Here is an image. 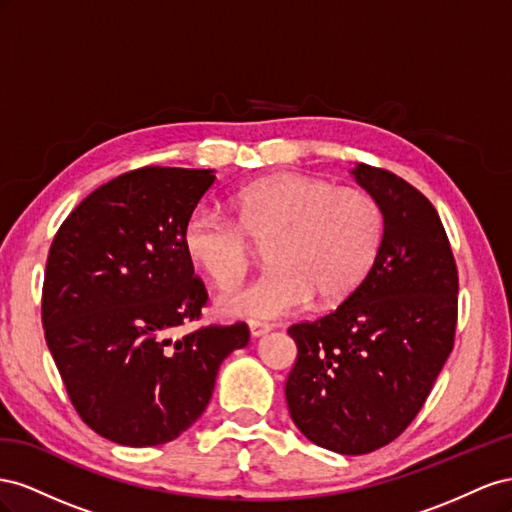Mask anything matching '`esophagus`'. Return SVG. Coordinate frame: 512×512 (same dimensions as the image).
I'll return each instance as SVG.
<instances>
[{"label":"esophagus","mask_w":512,"mask_h":512,"mask_svg":"<svg viewBox=\"0 0 512 512\" xmlns=\"http://www.w3.org/2000/svg\"><path fill=\"white\" fill-rule=\"evenodd\" d=\"M248 330H251L253 337H261V334H266L272 330L270 324H264V321H248Z\"/></svg>","instance_id":"esophagus-1"}]
</instances>
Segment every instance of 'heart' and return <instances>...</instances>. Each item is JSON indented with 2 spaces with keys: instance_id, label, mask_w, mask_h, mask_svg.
<instances>
[{
  "instance_id": "obj_1",
  "label": "heart",
  "mask_w": 512,
  "mask_h": 512,
  "mask_svg": "<svg viewBox=\"0 0 512 512\" xmlns=\"http://www.w3.org/2000/svg\"><path fill=\"white\" fill-rule=\"evenodd\" d=\"M236 221L201 203L188 214L182 244L188 259L218 289L238 285L253 243L268 246L270 270L221 298L229 315L274 319L319 302L347 298L369 274L384 238L377 199L354 186L309 175H276L238 188Z\"/></svg>"
}]
</instances>
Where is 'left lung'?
<instances>
[{
  "label": "left lung",
  "instance_id": "obj_1",
  "mask_svg": "<svg viewBox=\"0 0 512 512\" xmlns=\"http://www.w3.org/2000/svg\"><path fill=\"white\" fill-rule=\"evenodd\" d=\"M352 173L384 212L382 246L337 309L287 330L298 358L285 399L313 444L367 455L397 440L425 405L455 345L459 276L418 188L364 163Z\"/></svg>",
  "mask_w": 512,
  "mask_h": 512
}]
</instances>
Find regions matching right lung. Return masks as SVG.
Listing matches in <instances>:
<instances>
[{
  "instance_id": "obj_1",
  "label": "right lung",
  "mask_w": 512,
  "mask_h": 512,
  "mask_svg": "<svg viewBox=\"0 0 512 512\" xmlns=\"http://www.w3.org/2000/svg\"><path fill=\"white\" fill-rule=\"evenodd\" d=\"M212 169L141 167L98 186L57 229L42 285V326L87 427L122 446L175 440L206 410L216 373L248 326L197 321L208 291L182 229Z\"/></svg>"
}]
</instances>
